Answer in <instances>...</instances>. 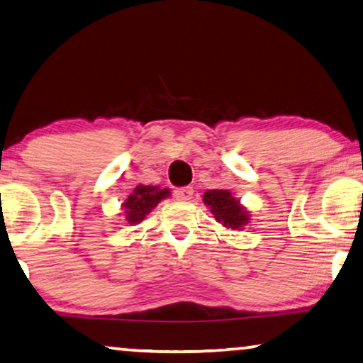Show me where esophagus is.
Instances as JSON below:
<instances>
[{"instance_id": "obj_1", "label": "esophagus", "mask_w": 363, "mask_h": 363, "mask_svg": "<svg viewBox=\"0 0 363 363\" xmlns=\"http://www.w3.org/2000/svg\"><path fill=\"white\" fill-rule=\"evenodd\" d=\"M175 196H177V200H182V201L191 200V196H193V188H191V186L177 188V190H175Z\"/></svg>"}]
</instances>
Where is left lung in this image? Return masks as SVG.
<instances>
[{
	"mask_svg": "<svg viewBox=\"0 0 363 363\" xmlns=\"http://www.w3.org/2000/svg\"><path fill=\"white\" fill-rule=\"evenodd\" d=\"M203 203L208 206L215 220L225 228L243 230L250 220V211L240 203V200L228 190H208L203 193Z\"/></svg>",
	"mask_w": 363,
	"mask_h": 363,
	"instance_id": "8db88e82",
	"label": "left lung"
}]
</instances>
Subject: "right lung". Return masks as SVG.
Masks as SVG:
<instances>
[{
    "instance_id": "add662e5",
    "label": "right lung",
    "mask_w": 363,
    "mask_h": 363,
    "mask_svg": "<svg viewBox=\"0 0 363 363\" xmlns=\"http://www.w3.org/2000/svg\"><path fill=\"white\" fill-rule=\"evenodd\" d=\"M170 196V188H163L152 185H138L133 191L130 193L128 199L121 205L123 208L125 220L130 225L140 223L141 220L152 211L163 199Z\"/></svg>"
}]
</instances>
